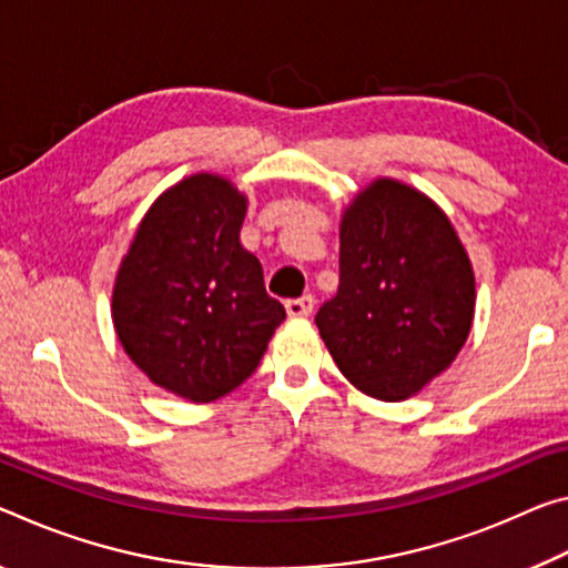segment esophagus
Wrapping results in <instances>:
<instances>
[{
  "instance_id": "obj_1",
  "label": "esophagus",
  "mask_w": 568,
  "mask_h": 568,
  "mask_svg": "<svg viewBox=\"0 0 568 568\" xmlns=\"http://www.w3.org/2000/svg\"><path fill=\"white\" fill-rule=\"evenodd\" d=\"M313 305H316L313 295H301V298L287 301L285 311H287V316H291V318H305V316H311V313H313Z\"/></svg>"
}]
</instances>
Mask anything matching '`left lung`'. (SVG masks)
<instances>
[{
    "mask_svg": "<svg viewBox=\"0 0 568 568\" xmlns=\"http://www.w3.org/2000/svg\"><path fill=\"white\" fill-rule=\"evenodd\" d=\"M338 293L316 326L358 392L402 402L445 372L475 316L470 257L417 189L376 179L341 217Z\"/></svg>",
    "mask_w": 568,
    "mask_h": 568,
    "instance_id": "1",
    "label": "left lung"
}]
</instances>
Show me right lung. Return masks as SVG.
I'll use <instances>...</instances> for the list:
<instances>
[{
    "instance_id": "1",
    "label": "right lung",
    "mask_w": 568,
    "mask_h": 568,
    "mask_svg": "<svg viewBox=\"0 0 568 568\" xmlns=\"http://www.w3.org/2000/svg\"><path fill=\"white\" fill-rule=\"evenodd\" d=\"M247 196L217 174L166 189L141 220L113 285L125 354L161 389L204 404L255 372L285 318L240 245Z\"/></svg>"
}]
</instances>
